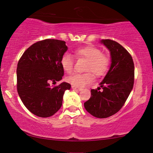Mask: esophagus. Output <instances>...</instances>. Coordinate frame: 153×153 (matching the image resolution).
I'll return each mask as SVG.
<instances>
[{"label": "esophagus", "mask_w": 153, "mask_h": 153, "mask_svg": "<svg viewBox=\"0 0 153 153\" xmlns=\"http://www.w3.org/2000/svg\"><path fill=\"white\" fill-rule=\"evenodd\" d=\"M72 88L73 90H75V91H81V90H82V88H78V87L74 86V85H72Z\"/></svg>", "instance_id": "esophagus-1"}]
</instances>
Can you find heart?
Returning <instances> with one entry per match:
<instances>
[{"instance_id": "b5f03b06", "label": "heart", "mask_w": 153, "mask_h": 153, "mask_svg": "<svg viewBox=\"0 0 153 153\" xmlns=\"http://www.w3.org/2000/svg\"><path fill=\"white\" fill-rule=\"evenodd\" d=\"M77 58H83L88 62L85 66L86 72H93L96 76H102L107 72L109 67V58L102 53L101 50L93 46L79 48L74 51ZM60 65L67 73H71L74 68V58L70 53H65L60 59ZM91 72L74 74L67 78V81L74 86L82 88L93 81Z\"/></svg>"}]
</instances>
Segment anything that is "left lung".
Masks as SVG:
<instances>
[{
  "label": "left lung",
  "mask_w": 153,
  "mask_h": 153,
  "mask_svg": "<svg viewBox=\"0 0 153 153\" xmlns=\"http://www.w3.org/2000/svg\"><path fill=\"white\" fill-rule=\"evenodd\" d=\"M100 42L110 52V68L100 86L91 90V97L84 107L92 116L105 118L116 114L128 98L134 85V65L129 52L119 43L111 39Z\"/></svg>",
  "instance_id": "8db88e82"
}]
</instances>
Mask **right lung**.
Returning a JSON list of instances; mask_svg holds the SVG:
<instances>
[{"instance_id": "1", "label": "right lung", "mask_w": 153, "mask_h": 153, "mask_svg": "<svg viewBox=\"0 0 153 153\" xmlns=\"http://www.w3.org/2000/svg\"><path fill=\"white\" fill-rule=\"evenodd\" d=\"M68 49L65 41L45 39L28 48L18 62V94L35 116L47 118L55 114L61 107L65 91L70 89L71 85L66 82L57 86L49 84L63 76L60 59Z\"/></svg>"}]
</instances>
